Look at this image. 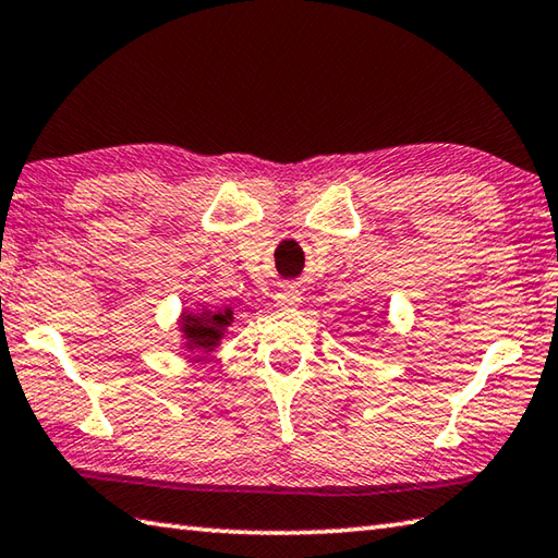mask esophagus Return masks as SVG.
Instances as JSON below:
<instances>
[{
    "label": "esophagus",
    "mask_w": 558,
    "mask_h": 558,
    "mask_svg": "<svg viewBox=\"0 0 558 558\" xmlns=\"http://www.w3.org/2000/svg\"><path fill=\"white\" fill-rule=\"evenodd\" d=\"M301 301V291L296 287H283L279 293H277V303L279 306H296V303Z\"/></svg>",
    "instance_id": "esophagus-1"
}]
</instances>
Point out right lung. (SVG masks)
<instances>
[{"instance_id":"1","label":"right lung","mask_w":558,"mask_h":558,"mask_svg":"<svg viewBox=\"0 0 558 558\" xmlns=\"http://www.w3.org/2000/svg\"><path fill=\"white\" fill-rule=\"evenodd\" d=\"M230 320V311L226 313H204V315H186L184 318V332L189 335L194 347H214L220 338V330L226 328Z\"/></svg>"}]
</instances>
